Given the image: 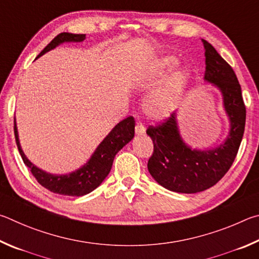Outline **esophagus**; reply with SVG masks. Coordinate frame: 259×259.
<instances>
[{"mask_svg": "<svg viewBox=\"0 0 259 259\" xmlns=\"http://www.w3.org/2000/svg\"><path fill=\"white\" fill-rule=\"evenodd\" d=\"M135 133H137L138 135H141V134H144L146 133V127H144L143 122L139 121L137 126H135Z\"/></svg>", "mask_w": 259, "mask_h": 259, "instance_id": "obj_1", "label": "esophagus"}]
</instances>
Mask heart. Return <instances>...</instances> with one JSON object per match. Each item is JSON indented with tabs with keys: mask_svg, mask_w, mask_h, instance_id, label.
Listing matches in <instances>:
<instances>
[{
	"mask_svg": "<svg viewBox=\"0 0 259 259\" xmlns=\"http://www.w3.org/2000/svg\"><path fill=\"white\" fill-rule=\"evenodd\" d=\"M178 65V59L167 56L152 66L151 76L153 79H160L167 72ZM190 84V72L185 68L176 70L160 86L148 95L144 109L152 118H164L170 115L182 102Z\"/></svg>",
	"mask_w": 259,
	"mask_h": 259,
	"instance_id": "heart-1",
	"label": "heart"
}]
</instances>
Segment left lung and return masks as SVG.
<instances>
[{"mask_svg":"<svg viewBox=\"0 0 259 259\" xmlns=\"http://www.w3.org/2000/svg\"><path fill=\"white\" fill-rule=\"evenodd\" d=\"M202 43L205 80L221 91L230 119V133L224 143L208 150H192L181 138L175 112L164 122L147 130L153 142L149 173L161 187L180 193L205 191L228 173L237 157L246 125V106L237 75L211 44L205 39Z\"/></svg>","mask_w":259,"mask_h":259,"instance_id":"obj_1","label":"left lung"}]
</instances>
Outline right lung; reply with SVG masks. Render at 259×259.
<instances>
[{
  "label": "right lung",
  "mask_w": 259,
  "mask_h": 259,
  "mask_svg": "<svg viewBox=\"0 0 259 259\" xmlns=\"http://www.w3.org/2000/svg\"><path fill=\"white\" fill-rule=\"evenodd\" d=\"M85 39V34H71L61 33L57 35L50 42L44 50L40 52L37 58L49 52L50 50L58 47L59 44L65 42H81ZM135 120L132 116L125 118L124 120L118 122L113 127L103 141L99 144L97 150L94 151L92 157L86 164L72 173L65 175H53L39 169L34 164L27 159L24 151L20 147L19 138H18V130L15 119V137L18 150H19L25 165L29 167L31 174L37 180V182L53 193L62 194V196L80 197L84 194L92 192L97 189L103 180L107 178L111 169L112 161L115 159L117 152L126 146L131 140L134 138Z\"/></svg>",
  "instance_id": "right-lung-1"
}]
</instances>
